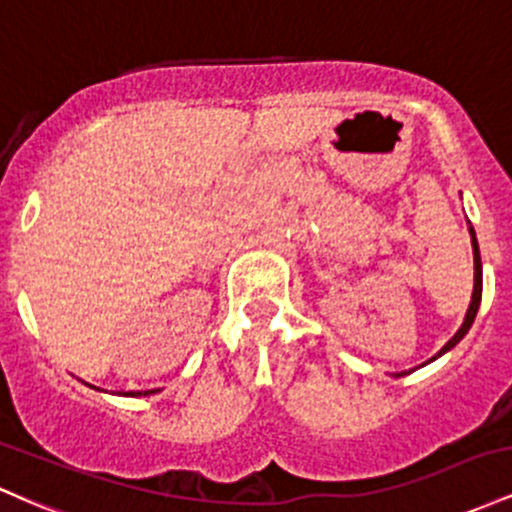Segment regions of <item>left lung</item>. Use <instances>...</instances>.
Here are the masks:
<instances>
[{
    "label": "left lung",
    "mask_w": 512,
    "mask_h": 512,
    "mask_svg": "<svg viewBox=\"0 0 512 512\" xmlns=\"http://www.w3.org/2000/svg\"><path fill=\"white\" fill-rule=\"evenodd\" d=\"M469 234H472V249H474V292H472V302H469L467 317H464L462 326H459L455 336H452L450 341H447L445 346L440 348V353L433 355V358H430L428 363H433V360L440 358L442 353H447V350L455 348L457 343L462 341L464 336H467V331L472 329V324H474V319H476V312H479V304H481V256H479V244H476V234H474V227H472V225H469ZM404 375H406V370H404V372H396L394 377H404Z\"/></svg>",
    "instance_id": "obj_1"
}]
</instances>
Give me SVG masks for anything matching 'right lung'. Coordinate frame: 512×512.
<instances>
[{"label": "right lung", "mask_w": 512, "mask_h": 512, "mask_svg": "<svg viewBox=\"0 0 512 512\" xmlns=\"http://www.w3.org/2000/svg\"><path fill=\"white\" fill-rule=\"evenodd\" d=\"M147 394H154V389H147V392H128L125 396H147Z\"/></svg>", "instance_id": "1"}]
</instances>
